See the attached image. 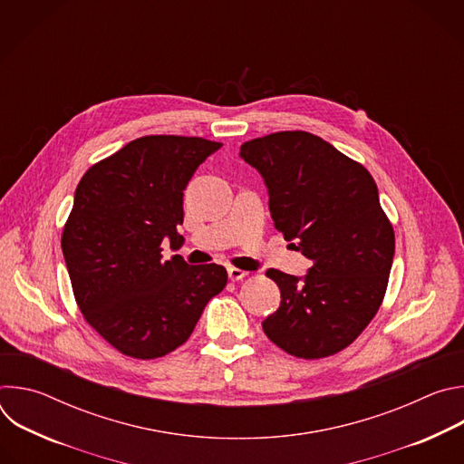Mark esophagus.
<instances>
[{
  "label": "esophagus",
  "mask_w": 464,
  "mask_h": 464,
  "mask_svg": "<svg viewBox=\"0 0 464 464\" xmlns=\"http://www.w3.org/2000/svg\"><path fill=\"white\" fill-rule=\"evenodd\" d=\"M227 276H229V279H231V281H240V279H244V277L247 276V272L229 266V268H227Z\"/></svg>",
  "instance_id": "esophagus-1"
}]
</instances>
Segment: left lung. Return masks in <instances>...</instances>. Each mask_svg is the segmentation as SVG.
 <instances>
[{"mask_svg":"<svg viewBox=\"0 0 464 464\" xmlns=\"http://www.w3.org/2000/svg\"><path fill=\"white\" fill-rule=\"evenodd\" d=\"M264 179L285 240L312 260L304 277L268 270L281 290L264 334L297 358L351 345L378 312L394 233L365 167L308 131H277L240 147Z\"/></svg>","mask_w":464,"mask_h":464,"instance_id":"8db88e82","label":"left lung"}]
</instances>
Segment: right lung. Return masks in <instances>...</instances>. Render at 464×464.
<instances>
[{"label": "right lung", "instance_id": "obj_1", "mask_svg": "<svg viewBox=\"0 0 464 464\" xmlns=\"http://www.w3.org/2000/svg\"><path fill=\"white\" fill-rule=\"evenodd\" d=\"M222 143L147 136L93 165L81 179L62 253L86 321L119 353L152 360L183 345L227 283L218 264L163 260L185 238L183 190Z\"/></svg>", "mask_w": 464, "mask_h": 464}]
</instances>
